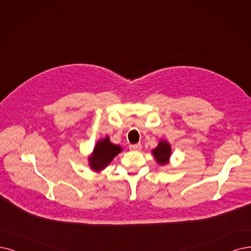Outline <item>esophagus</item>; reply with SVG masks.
<instances>
[{
  "mask_svg": "<svg viewBox=\"0 0 251 251\" xmlns=\"http://www.w3.org/2000/svg\"><path fill=\"white\" fill-rule=\"evenodd\" d=\"M129 149L133 150V151H140L142 149V145L141 144H133L129 145Z\"/></svg>",
  "mask_w": 251,
  "mask_h": 251,
  "instance_id": "1",
  "label": "esophagus"
}]
</instances>
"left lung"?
I'll list each match as a JSON object with an SVG mask.
<instances>
[{
	"label": "left lung",
	"instance_id": "1",
	"mask_svg": "<svg viewBox=\"0 0 251 251\" xmlns=\"http://www.w3.org/2000/svg\"><path fill=\"white\" fill-rule=\"evenodd\" d=\"M151 152L155 159V162L159 166H165L170 163L172 148L167 140H159L157 146L151 150Z\"/></svg>",
	"mask_w": 251,
	"mask_h": 251
}]
</instances>
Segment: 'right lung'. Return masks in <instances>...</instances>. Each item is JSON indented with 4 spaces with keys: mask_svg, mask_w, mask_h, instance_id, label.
I'll list each match as a JSON object with an SVG mask.
<instances>
[{
    "mask_svg": "<svg viewBox=\"0 0 251 251\" xmlns=\"http://www.w3.org/2000/svg\"><path fill=\"white\" fill-rule=\"evenodd\" d=\"M122 151L123 148L119 145L113 144L110 141L109 137L100 139L96 143L93 152L87 158L88 166L93 171L100 173Z\"/></svg>",
    "mask_w": 251,
    "mask_h": 251,
    "instance_id": "add662e5",
    "label": "right lung"
}]
</instances>
